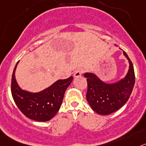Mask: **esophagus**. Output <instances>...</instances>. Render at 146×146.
Masks as SVG:
<instances>
[{
    "label": "esophagus",
    "mask_w": 146,
    "mask_h": 146,
    "mask_svg": "<svg viewBox=\"0 0 146 146\" xmlns=\"http://www.w3.org/2000/svg\"><path fill=\"white\" fill-rule=\"evenodd\" d=\"M84 73V70L82 69V68H80V69H78L76 70V71H75L74 74H73V76L74 77H79L82 76V73Z\"/></svg>",
    "instance_id": "esophagus-1"
}]
</instances>
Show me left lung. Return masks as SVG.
<instances>
[{
  "mask_svg": "<svg viewBox=\"0 0 146 146\" xmlns=\"http://www.w3.org/2000/svg\"><path fill=\"white\" fill-rule=\"evenodd\" d=\"M123 55L129 61L128 73L123 78L115 83H106L95 73H85L87 78V100L93 111L99 115H107L118 110L127 102L135 82L133 64L125 51Z\"/></svg>",
  "mask_w": 146,
  "mask_h": 146,
  "instance_id": "obj_1",
  "label": "left lung"
}]
</instances>
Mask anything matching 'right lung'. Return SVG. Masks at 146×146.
<instances>
[{
	"instance_id": "obj_1",
	"label": "right lung",
	"mask_w": 146,
	"mask_h": 146,
	"mask_svg": "<svg viewBox=\"0 0 146 146\" xmlns=\"http://www.w3.org/2000/svg\"><path fill=\"white\" fill-rule=\"evenodd\" d=\"M19 63L17 62L12 77V95L15 104L27 117L36 121H48L57 113L62 103L66 90L71 84L73 78L59 79L48 88L38 92H31L19 87L15 70Z\"/></svg>"
}]
</instances>
